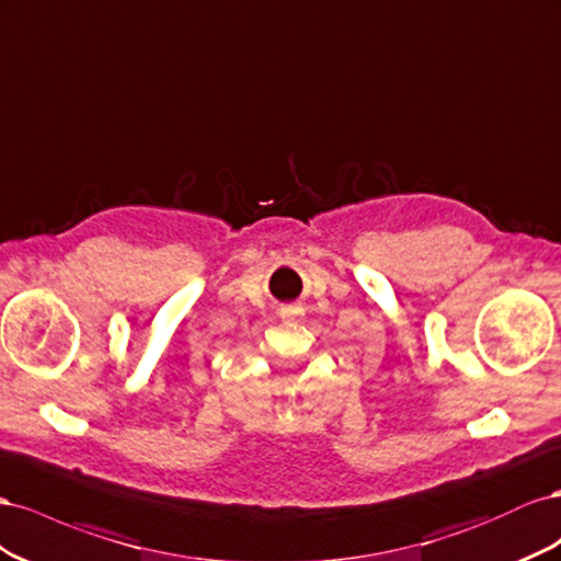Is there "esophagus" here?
I'll return each mask as SVG.
<instances>
[{
  "mask_svg": "<svg viewBox=\"0 0 561 561\" xmlns=\"http://www.w3.org/2000/svg\"><path fill=\"white\" fill-rule=\"evenodd\" d=\"M298 314V308H284L282 310V317H286V319H291V317H296Z\"/></svg>",
  "mask_w": 561,
  "mask_h": 561,
  "instance_id": "esophagus-1",
  "label": "esophagus"
}]
</instances>
